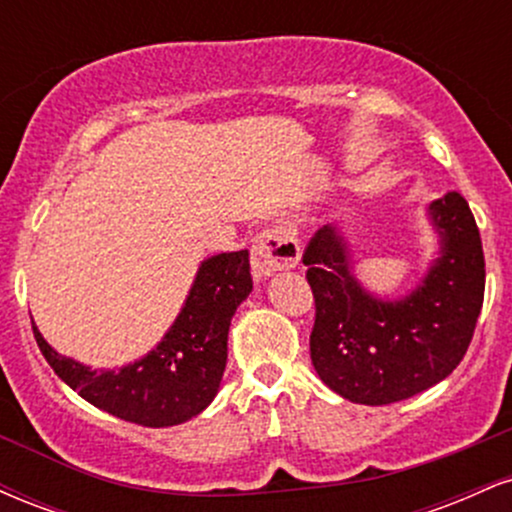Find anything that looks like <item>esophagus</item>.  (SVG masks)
<instances>
[{"mask_svg":"<svg viewBox=\"0 0 512 512\" xmlns=\"http://www.w3.org/2000/svg\"><path fill=\"white\" fill-rule=\"evenodd\" d=\"M301 260V245L296 233L286 226H272L262 231L252 243V274L255 279H269L281 269L296 267Z\"/></svg>","mask_w":512,"mask_h":512,"instance_id":"esophagus-1","label":"esophagus"}]
</instances>
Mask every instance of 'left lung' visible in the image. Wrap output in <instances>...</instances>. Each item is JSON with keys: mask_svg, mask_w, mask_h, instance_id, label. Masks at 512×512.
Instances as JSON below:
<instances>
[{"mask_svg": "<svg viewBox=\"0 0 512 512\" xmlns=\"http://www.w3.org/2000/svg\"><path fill=\"white\" fill-rule=\"evenodd\" d=\"M438 257L407 296L387 301L356 279L339 226L315 233L303 255L315 296L310 358L320 380L368 407L428 390L460 366L484 303V250L460 192L428 204Z\"/></svg>", "mask_w": 512, "mask_h": 512, "instance_id": "1", "label": "left lung"}]
</instances>
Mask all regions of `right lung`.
<instances>
[{
	"instance_id": "1",
	"label": "right lung",
	"mask_w": 512,
	"mask_h": 512,
	"mask_svg": "<svg viewBox=\"0 0 512 512\" xmlns=\"http://www.w3.org/2000/svg\"><path fill=\"white\" fill-rule=\"evenodd\" d=\"M250 291L248 250L207 257L156 349L117 370H96L57 354L35 322L33 334L52 370L93 407L139 426H178L202 414L219 392L231 317Z\"/></svg>"
}]
</instances>
